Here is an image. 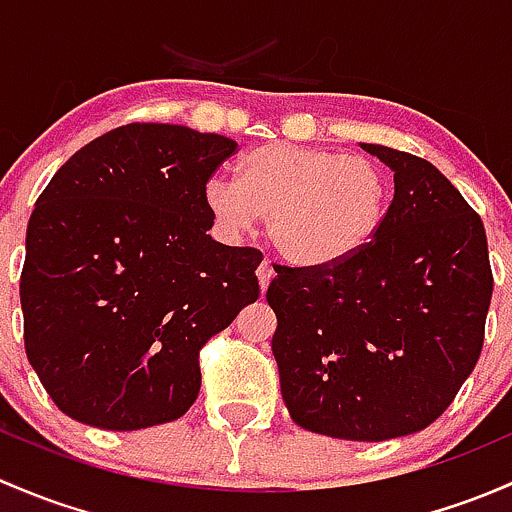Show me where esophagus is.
Here are the masks:
<instances>
[{"instance_id": "esophagus-1", "label": "esophagus", "mask_w": 512, "mask_h": 512, "mask_svg": "<svg viewBox=\"0 0 512 512\" xmlns=\"http://www.w3.org/2000/svg\"><path fill=\"white\" fill-rule=\"evenodd\" d=\"M256 276H258V286H261V291H266L268 283H271V278L276 276V268H273V263L268 261V258H263L261 266H258V271H256Z\"/></svg>"}]
</instances>
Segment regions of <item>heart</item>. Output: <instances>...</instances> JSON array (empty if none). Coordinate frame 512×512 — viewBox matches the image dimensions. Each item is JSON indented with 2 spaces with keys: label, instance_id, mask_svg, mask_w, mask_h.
Returning <instances> with one entry per match:
<instances>
[{
  "label": "heart",
  "instance_id": "1",
  "mask_svg": "<svg viewBox=\"0 0 512 512\" xmlns=\"http://www.w3.org/2000/svg\"><path fill=\"white\" fill-rule=\"evenodd\" d=\"M204 207L226 234H244L266 217L268 239L298 263L357 254L384 221L389 175L362 155L268 142L246 152L236 182L212 177Z\"/></svg>",
  "mask_w": 512,
  "mask_h": 512
}]
</instances>
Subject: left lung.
Returning a JSON list of instances; mask_svg holds the SVG:
<instances>
[{
    "label": "left lung",
    "mask_w": 512,
    "mask_h": 512,
    "mask_svg": "<svg viewBox=\"0 0 512 512\" xmlns=\"http://www.w3.org/2000/svg\"><path fill=\"white\" fill-rule=\"evenodd\" d=\"M394 170V199L357 254L283 266L266 291L271 350L293 421L384 441L439 419L476 367L493 271L483 221L424 157L362 142Z\"/></svg>",
    "instance_id": "1"
}]
</instances>
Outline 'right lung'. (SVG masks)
I'll use <instances>...</instances> for the list:
<instances>
[{
  "label": "right lung",
  "instance_id": "right-lung-1",
  "mask_svg": "<svg viewBox=\"0 0 512 512\" xmlns=\"http://www.w3.org/2000/svg\"><path fill=\"white\" fill-rule=\"evenodd\" d=\"M236 150L182 125H120L39 194L19 281L24 347L63 414L135 431L194 404L199 350L261 293V251L207 234L204 184Z\"/></svg>",
  "mask_w": 512,
  "mask_h": 512
}]
</instances>
